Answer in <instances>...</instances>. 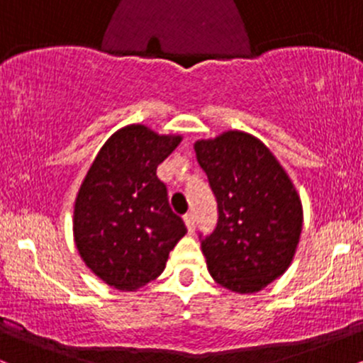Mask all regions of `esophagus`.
Returning a JSON list of instances; mask_svg holds the SVG:
<instances>
[{
  "instance_id": "34e87169",
  "label": "esophagus",
  "mask_w": 363,
  "mask_h": 363,
  "mask_svg": "<svg viewBox=\"0 0 363 363\" xmlns=\"http://www.w3.org/2000/svg\"><path fill=\"white\" fill-rule=\"evenodd\" d=\"M184 223H186V228L189 234H193L194 232V215H186L184 216Z\"/></svg>"
}]
</instances>
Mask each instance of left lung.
<instances>
[{"label":"left lung","mask_w":363,"mask_h":363,"mask_svg":"<svg viewBox=\"0 0 363 363\" xmlns=\"http://www.w3.org/2000/svg\"><path fill=\"white\" fill-rule=\"evenodd\" d=\"M218 203V223L201 240L208 272L223 289L256 294L289 269L302 234V201L272 150L230 129L194 143Z\"/></svg>","instance_id":"left-lung-1"}]
</instances>
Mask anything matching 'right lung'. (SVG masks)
Segmentation results:
<instances>
[{"mask_svg":"<svg viewBox=\"0 0 363 363\" xmlns=\"http://www.w3.org/2000/svg\"><path fill=\"white\" fill-rule=\"evenodd\" d=\"M181 141V135L128 124L104 143L83 177L73 205L74 245L86 268L112 289L135 291L160 277L186 235L157 177Z\"/></svg>","mask_w":363,"mask_h":363,"instance_id":"obj_1","label":"right lung"}]
</instances>
